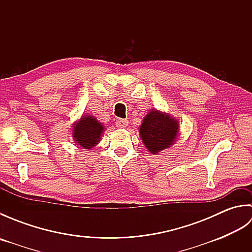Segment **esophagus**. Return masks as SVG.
Here are the masks:
<instances>
[{
    "label": "esophagus",
    "mask_w": 252,
    "mask_h": 252,
    "mask_svg": "<svg viewBox=\"0 0 252 252\" xmlns=\"http://www.w3.org/2000/svg\"><path fill=\"white\" fill-rule=\"evenodd\" d=\"M127 125H129V121H127L126 119H118L116 121V126L118 127H126V126H127Z\"/></svg>",
    "instance_id": "1"
}]
</instances>
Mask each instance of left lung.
Listing matches in <instances>:
<instances>
[{"label":"left lung","mask_w":252,"mask_h":252,"mask_svg":"<svg viewBox=\"0 0 252 252\" xmlns=\"http://www.w3.org/2000/svg\"><path fill=\"white\" fill-rule=\"evenodd\" d=\"M179 132V121L157 109H152L148 112L140 127V135L144 145L152 154H159V152L172 146Z\"/></svg>","instance_id":"1"}]
</instances>
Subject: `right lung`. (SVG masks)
I'll return each mask as SVG.
<instances>
[{"instance_id": "1", "label": "right lung", "mask_w": 252, "mask_h": 252, "mask_svg": "<svg viewBox=\"0 0 252 252\" xmlns=\"http://www.w3.org/2000/svg\"><path fill=\"white\" fill-rule=\"evenodd\" d=\"M104 131V126L94 116L84 115L73 125L72 137L77 145L83 149H91L97 145Z\"/></svg>"}]
</instances>
